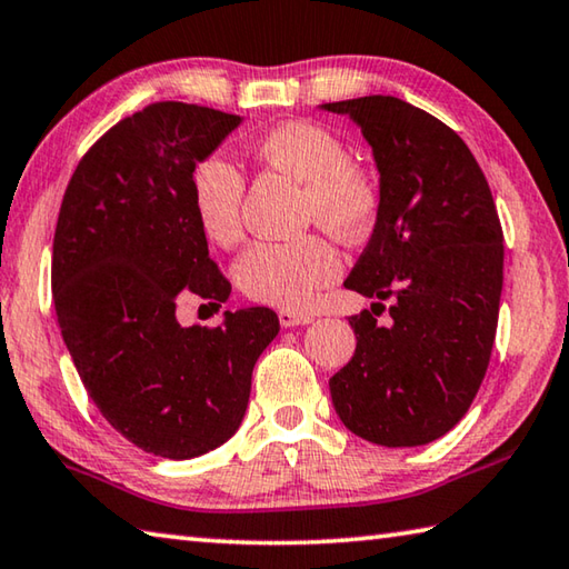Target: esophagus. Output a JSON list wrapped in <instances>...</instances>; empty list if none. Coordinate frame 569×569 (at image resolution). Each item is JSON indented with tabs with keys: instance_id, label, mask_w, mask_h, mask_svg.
Segmentation results:
<instances>
[{
	"instance_id": "34e87169",
	"label": "esophagus",
	"mask_w": 569,
	"mask_h": 569,
	"mask_svg": "<svg viewBox=\"0 0 569 569\" xmlns=\"http://www.w3.org/2000/svg\"><path fill=\"white\" fill-rule=\"evenodd\" d=\"M279 325L282 327H297V325H310L312 322V315H305V312H295V310H279Z\"/></svg>"
}]
</instances>
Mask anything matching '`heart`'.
<instances>
[{
    "mask_svg": "<svg viewBox=\"0 0 569 569\" xmlns=\"http://www.w3.org/2000/svg\"><path fill=\"white\" fill-rule=\"evenodd\" d=\"M259 162L302 184L300 217L347 244L365 242L382 214V192L352 149L330 127L282 122L254 144ZM244 179L222 154L199 159L192 169V204L202 232L214 244H234L242 234ZM342 274V254L320 232L257 242L239 257L237 282L249 300L307 310Z\"/></svg>",
    "mask_w": 569,
    "mask_h": 569,
    "instance_id": "obj_1",
    "label": "heart"
}]
</instances>
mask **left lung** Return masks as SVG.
I'll return each instance as SVG.
<instances>
[{
  "mask_svg": "<svg viewBox=\"0 0 569 569\" xmlns=\"http://www.w3.org/2000/svg\"><path fill=\"white\" fill-rule=\"evenodd\" d=\"M372 144L382 214L345 287L375 297L350 317L352 360L332 375L340 420L367 442L427 445L470 410L492 357L502 295V224L470 147L397 97L322 104ZM393 302V322L376 312ZM383 307V306H382Z\"/></svg>",
  "mask_w": 569,
  "mask_h": 569,
  "instance_id": "1",
  "label": "left lung"
}]
</instances>
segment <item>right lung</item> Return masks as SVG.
Wrapping results in <instances>:
<instances>
[{"instance_id": "1", "label": "right lung", "mask_w": 569, "mask_h": 569, "mask_svg": "<svg viewBox=\"0 0 569 569\" xmlns=\"http://www.w3.org/2000/svg\"><path fill=\"white\" fill-rule=\"evenodd\" d=\"M239 124L219 109L159 102L124 117L79 159L52 249L57 322L84 390L114 430L167 460L214 450L242 422L267 307L182 327L177 295L219 307L229 279L209 257L192 169Z\"/></svg>"}]
</instances>
